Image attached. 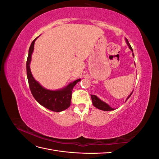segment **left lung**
I'll return each mask as SVG.
<instances>
[{
    "label": "left lung",
    "mask_w": 159,
    "mask_h": 159,
    "mask_svg": "<svg viewBox=\"0 0 159 159\" xmlns=\"http://www.w3.org/2000/svg\"><path fill=\"white\" fill-rule=\"evenodd\" d=\"M125 40H126V42H127V45L129 46L130 50H131L133 52V49H132L131 45H130L128 40L127 39H125ZM133 56H134L133 53ZM133 92V91H132V93L130 94V95L127 98V99H128L130 98V96L132 95ZM91 100H92L93 105H94L95 107H97L98 109H99L100 110H103V111H112V110H114V109L111 107L109 105H107V103H105V102H102V100L99 99L96 95H91Z\"/></svg>",
    "instance_id": "8db88e82"
}]
</instances>
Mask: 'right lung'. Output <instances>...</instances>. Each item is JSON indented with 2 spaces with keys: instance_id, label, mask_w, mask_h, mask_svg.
Listing matches in <instances>:
<instances>
[{
  "instance_id": "1",
  "label": "right lung",
  "mask_w": 159,
  "mask_h": 159,
  "mask_svg": "<svg viewBox=\"0 0 159 159\" xmlns=\"http://www.w3.org/2000/svg\"><path fill=\"white\" fill-rule=\"evenodd\" d=\"M36 38L33 40L30 46L26 61L27 78L31 93L34 99L42 106L55 112L62 111L70 106L72 89L76 84L81 80H77L73 83L70 84L65 88L57 91L46 89L41 86L40 84L33 78L30 68L31 56L34 50V42Z\"/></svg>"
}]
</instances>
